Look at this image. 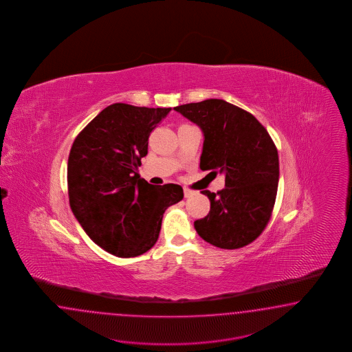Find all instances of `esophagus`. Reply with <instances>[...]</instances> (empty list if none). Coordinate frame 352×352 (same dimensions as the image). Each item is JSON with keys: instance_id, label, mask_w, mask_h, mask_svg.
Listing matches in <instances>:
<instances>
[{"instance_id": "obj_1", "label": "esophagus", "mask_w": 352, "mask_h": 352, "mask_svg": "<svg viewBox=\"0 0 352 352\" xmlns=\"http://www.w3.org/2000/svg\"><path fill=\"white\" fill-rule=\"evenodd\" d=\"M183 192H184V197H191L192 195H195V192L190 190V188H184Z\"/></svg>"}]
</instances>
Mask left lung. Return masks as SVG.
<instances>
[{
  "mask_svg": "<svg viewBox=\"0 0 352 352\" xmlns=\"http://www.w3.org/2000/svg\"><path fill=\"white\" fill-rule=\"evenodd\" d=\"M204 133L200 169L223 173L226 187L203 191L210 212L195 221L206 243L239 249L253 243L271 219L278 184V155L266 128L223 99L174 107Z\"/></svg>",
  "mask_w": 352,
  "mask_h": 352,
  "instance_id": "1",
  "label": "left lung"
}]
</instances>
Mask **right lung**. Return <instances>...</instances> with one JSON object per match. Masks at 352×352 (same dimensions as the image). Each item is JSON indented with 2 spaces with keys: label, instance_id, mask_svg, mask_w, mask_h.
<instances>
[{
  "label": "right lung",
  "instance_id": "add662e5",
  "mask_svg": "<svg viewBox=\"0 0 352 352\" xmlns=\"http://www.w3.org/2000/svg\"><path fill=\"white\" fill-rule=\"evenodd\" d=\"M171 108L115 103L80 131L68 156L69 205L87 236L108 253L131 258L156 244L165 210L183 199L179 184L140 178L151 131Z\"/></svg>",
  "mask_w": 352,
  "mask_h": 352
}]
</instances>
